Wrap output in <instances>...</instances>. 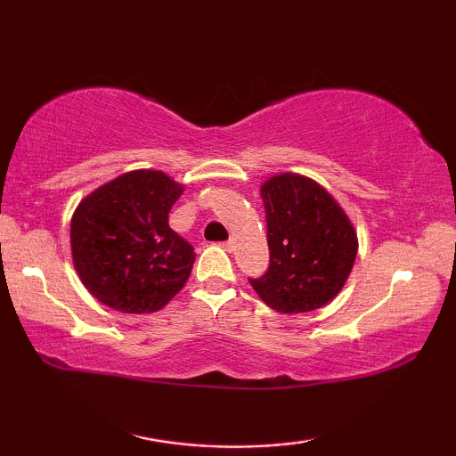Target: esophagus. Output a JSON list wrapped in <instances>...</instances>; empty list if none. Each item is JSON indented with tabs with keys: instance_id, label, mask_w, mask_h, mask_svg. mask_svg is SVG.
Returning a JSON list of instances; mask_svg holds the SVG:
<instances>
[{
	"instance_id": "1",
	"label": "esophagus",
	"mask_w": 456,
	"mask_h": 456,
	"mask_svg": "<svg viewBox=\"0 0 456 456\" xmlns=\"http://www.w3.org/2000/svg\"><path fill=\"white\" fill-rule=\"evenodd\" d=\"M221 247H223V249H225V251H233L235 249V241H233V239H229V241H225V243H221Z\"/></svg>"
}]
</instances>
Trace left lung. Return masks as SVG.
I'll return each instance as SVG.
<instances>
[{
  "label": "left lung",
  "instance_id": "1",
  "mask_svg": "<svg viewBox=\"0 0 456 456\" xmlns=\"http://www.w3.org/2000/svg\"><path fill=\"white\" fill-rule=\"evenodd\" d=\"M269 267L249 280L280 314L314 312L334 299L354 267L358 237L342 207L307 176L281 173L261 184Z\"/></svg>",
  "mask_w": 456,
  "mask_h": 456
}]
</instances>
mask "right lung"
Listing matches in <instances>:
<instances>
[{
	"instance_id": "right-lung-1",
	"label": "right lung",
	"mask_w": 456,
	"mask_h": 456,
	"mask_svg": "<svg viewBox=\"0 0 456 456\" xmlns=\"http://www.w3.org/2000/svg\"><path fill=\"white\" fill-rule=\"evenodd\" d=\"M183 184L130 171L90 192L70 223L72 259L98 302L122 314L159 312L187 283L195 253L168 227Z\"/></svg>"
}]
</instances>
